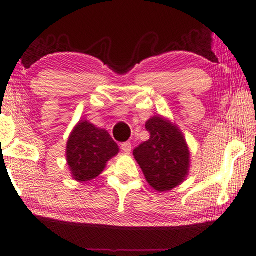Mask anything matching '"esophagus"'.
I'll return each mask as SVG.
<instances>
[{
	"label": "esophagus",
	"mask_w": 256,
	"mask_h": 256,
	"mask_svg": "<svg viewBox=\"0 0 256 256\" xmlns=\"http://www.w3.org/2000/svg\"><path fill=\"white\" fill-rule=\"evenodd\" d=\"M121 150H122L124 153L129 154V153L132 152V144H130V142H123V144H121Z\"/></svg>",
	"instance_id": "34e87169"
}]
</instances>
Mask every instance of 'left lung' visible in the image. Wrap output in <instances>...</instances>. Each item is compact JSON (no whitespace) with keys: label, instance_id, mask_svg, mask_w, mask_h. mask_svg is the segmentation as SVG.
Masks as SVG:
<instances>
[{"label":"left lung","instance_id":"8db88e82","mask_svg":"<svg viewBox=\"0 0 256 256\" xmlns=\"http://www.w3.org/2000/svg\"><path fill=\"white\" fill-rule=\"evenodd\" d=\"M150 140L134 150V158L154 190L171 191L185 180L190 170V150L174 123L162 116L146 122Z\"/></svg>","mask_w":256,"mask_h":256}]
</instances>
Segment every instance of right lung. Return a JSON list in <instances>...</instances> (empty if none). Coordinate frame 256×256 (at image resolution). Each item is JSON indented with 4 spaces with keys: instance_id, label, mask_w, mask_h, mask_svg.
I'll use <instances>...</instances> for the list:
<instances>
[{
    "instance_id": "obj_1",
    "label": "right lung",
    "mask_w": 256,
    "mask_h": 256,
    "mask_svg": "<svg viewBox=\"0 0 256 256\" xmlns=\"http://www.w3.org/2000/svg\"><path fill=\"white\" fill-rule=\"evenodd\" d=\"M118 144L106 129L94 127L86 120L74 128L66 144V160L72 178L83 182L98 176L106 162L118 153Z\"/></svg>"
}]
</instances>
